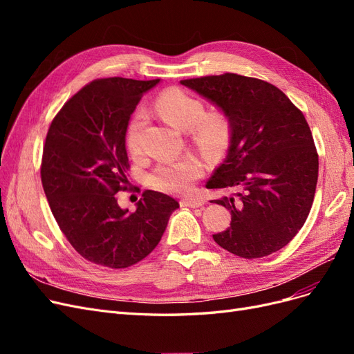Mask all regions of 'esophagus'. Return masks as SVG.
Segmentation results:
<instances>
[{
    "instance_id": "obj_1",
    "label": "esophagus",
    "mask_w": 354,
    "mask_h": 354,
    "mask_svg": "<svg viewBox=\"0 0 354 354\" xmlns=\"http://www.w3.org/2000/svg\"><path fill=\"white\" fill-rule=\"evenodd\" d=\"M181 207H189V208H199L203 205V201L199 199H183L180 202Z\"/></svg>"
}]
</instances>
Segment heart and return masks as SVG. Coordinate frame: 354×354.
Listing matches in <instances>:
<instances>
[{
    "label": "heart",
    "mask_w": 354,
    "mask_h": 354,
    "mask_svg": "<svg viewBox=\"0 0 354 354\" xmlns=\"http://www.w3.org/2000/svg\"><path fill=\"white\" fill-rule=\"evenodd\" d=\"M155 111L169 125L178 130H190L192 138L202 153L217 156L227 149L232 137V125L227 116L220 112L205 113L203 103L185 90L169 88L160 93L155 103ZM145 124V111H137L127 125L125 145L128 152L133 155L140 149ZM201 174L199 160L194 156H185L159 165L149 180L158 190L183 195L192 190Z\"/></svg>",
    "instance_id": "1"
}]
</instances>
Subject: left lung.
I'll list each match as a JSON object with an SVG mask.
<instances>
[{
	"instance_id": "left-lung-1",
	"label": "left lung",
	"mask_w": 354,
	"mask_h": 354,
	"mask_svg": "<svg viewBox=\"0 0 354 354\" xmlns=\"http://www.w3.org/2000/svg\"><path fill=\"white\" fill-rule=\"evenodd\" d=\"M227 116V155L207 189H223L214 203L232 212L230 227L212 234L242 259L282 250L304 226L315 199L319 159L301 111L274 85L224 73L181 81ZM212 202V201H211Z\"/></svg>"
}]
</instances>
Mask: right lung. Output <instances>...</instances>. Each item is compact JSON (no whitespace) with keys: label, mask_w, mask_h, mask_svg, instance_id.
Instances as JSON below:
<instances>
[{"label":"right lung","mask_w":354,"mask_h":354,"mask_svg":"<svg viewBox=\"0 0 354 354\" xmlns=\"http://www.w3.org/2000/svg\"><path fill=\"white\" fill-rule=\"evenodd\" d=\"M159 80H95L53 120L41 181L53 216L69 243L94 264L125 269L151 254L178 202L147 190L134 212L118 205L125 190V131L143 94Z\"/></svg>","instance_id":"1"}]
</instances>
